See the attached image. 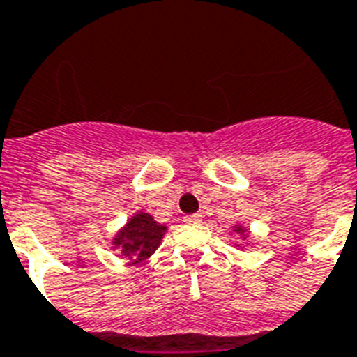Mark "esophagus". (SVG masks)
Listing matches in <instances>:
<instances>
[{
  "label": "esophagus",
  "instance_id": "34e87169",
  "mask_svg": "<svg viewBox=\"0 0 357 357\" xmlns=\"http://www.w3.org/2000/svg\"><path fill=\"white\" fill-rule=\"evenodd\" d=\"M185 224H199L202 222V216L199 214H190V216H185Z\"/></svg>",
  "mask_w": 357,
  "mask_h": 357
}]
</instances>
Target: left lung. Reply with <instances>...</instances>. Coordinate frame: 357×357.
Segmentation results:
<instances>
[{
  "instance_id": "8db88e82",
  "label": "left lung",
  "mask_w": 357,
  "mask_h": 357,
  "mask_svg": "<svg viewBox=\"0 0 357 357\" xmlns=\"http://www.w3.org/2000/svg\"><path fill=\"white\" fill-rule=\"evenodd\" d=\"M233 233H234V234H238L240 238L244 240V242L249 238V231L244 227V225H240V224L233 225ZM234 245H236V248H238V249H240V248H244V245H242V244H234Z\"/></svg>"
}]
</instances>
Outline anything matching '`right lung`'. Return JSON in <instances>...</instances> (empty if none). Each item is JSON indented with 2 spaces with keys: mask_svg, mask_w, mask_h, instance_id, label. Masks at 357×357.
Wrapping results in <instances>:
<instances>
[{
  "mask_svg": "<svg viewBox=\"0 0 357 357\" xmlns=\"http://www.w3.org/2000/svg\"><path fill=\"white\" fill-rule=\"evenodd\" d=\"M167 233V225L153 220L152 214L139 211L124 224L112 240V248L130 260V266H137L150 259L161 245Z\"/></svg>",
  "mask_w": 357,
  "mask_h": 357,
  "instance_id": "right-lung-1",
  "label": "right lung"
}]
</instances>
